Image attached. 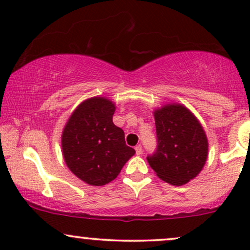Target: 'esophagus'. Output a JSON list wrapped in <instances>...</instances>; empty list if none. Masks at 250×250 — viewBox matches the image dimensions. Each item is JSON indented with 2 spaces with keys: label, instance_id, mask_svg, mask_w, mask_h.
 I'll list each match as a JSON object with an SVG mask.
<instances>
[{
  "label": "esophagus",
  "instance_id": "1",
  "mask_svg": "<svg viewBox=\"0 0 250 250\" xmlns=\"http://www.w3.org/2000/svg\"><path fill=\"white\" fill-rule=\"evenodd\" d=\"M135 150H136V154H137V155H141V154H142V151H143L142 146H141V145L136 146V147H135Z\"/></svg>",
  "mask_w": 250,
  "mask_h": 250
}]
</instances>
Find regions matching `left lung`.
I'll list each match as a JSON object with an SVG mask.
<instances>
[{"instance_id": "1", "label": "left lung", "mask_w": 250, "mask_h": 250, "mask_svg": "<svg viewBox=\"0 0 250 250\" xmlns=\"http://www.w3.org/2000/svg\"><path fill=\"white\" fill-rule=\"evenodd\" d=\"M157 147L147 156L160 179L182 186L202 170L208 156V140L202 125L182 104H168L154 111Z\"/></svg>"}]
</instances>
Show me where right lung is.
I'll return each mask as SVG.
<instances>
[{"label": "right lung", "instance_id": "obj_1", "mask_svg": "<svg viewBox=\"0 0 250 250\" xmlns=\"http://www.w3.org/2000/svg\"><path fill=\"white\" fill-rule=\"evenodd\" d=\"M115 104L105 97H91L77 107L62 133V151L71 173L90 186L116 179L135 154L125 133L113 122Z\"/></svg>", "mask_w": 250, "mask_h": 250}]
</instances>
